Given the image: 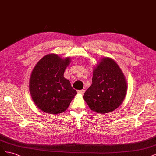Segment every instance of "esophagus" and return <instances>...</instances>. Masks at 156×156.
Listing matches in <instances>:
<instances>
[{
  "label": "esophagus",
  "mask_w": 156,
  "mask_h": 156,
  "mask_svg": "<svg viewBox=\"0 0 156 156\" xmlns=\"http://www.w3.org/2000/svg\"><path fill=\"white\" fill-rule=\"evenodd\" d=\"M77 93L78 94H83L84 93V90H83V89H82V90H78Z\"/></svg>",
  "instance_id": "obj_1"
}]
</instances>
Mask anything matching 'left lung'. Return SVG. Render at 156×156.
<instances>
[{"mask_svg":"<svg viewBox=\"0 0 156 156\" xmlns=\"http://www.w3.org/2000/svg\"><path fill=\"white\" fill-rule=\"evenodd\" d=\"M92 81L83 96L91 110L104 114L121 105L126 96L127 83L115 60L108 57L102 58L94 70Z\"/></svg>","mask_w":156,"mask_h":156,"instance_id":"8db88e82","label":"left lung"}]
</instances>
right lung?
<instances>
[{"mask_svg":"<svg viewBox=\"0 0 156 156\" xmlns=\"http://www.w3.org/2000/svg\"><path fill=\"white\" fill-rule=\"evenodd\" d=\"M70 58L62 59L55 54L42 58L33 69L30 79V92L40 109L58 114L67 109L77 91L64 77Z\"/></svg>","mask_w":156,"mask_h":156,"instance_id":"1","label":"right lung"}]
</instances>
